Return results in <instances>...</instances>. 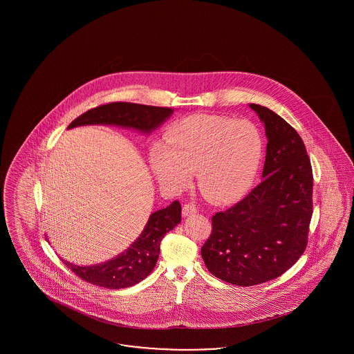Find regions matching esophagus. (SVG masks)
Masks as SVG:
<instances>
[{
  "instance_id": "obj_1",
  "label": "esophagus",
  "mask_w": 354,
  "mask_h": 354,
  "mask_svg": "<svg viewBox=\"0 0 354 354\" xmlns=\"http://www.w3.org/2000/svg\"><path fill=\"white\" fill-rule=\"evenodd\" d=\"M198 212V208L195 207V204H192V203H187L183 205V208H182V214H183V216H191V215H194V214H196Z\"/></svg>"
}]
</instances>
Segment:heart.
<instances>
[{
	"instance_id": "heart-1",
	"label": "heart",
	"mask_w": 354,
	"mask_h": 354,
	"mask_svg": "<svg viewBox=\"0 0 354 354\" xmlns=\"http://www.w3.org/2000/svg\"><path fill=\"white\" fill-rule=\"evenodd\" d=\"M264 140L247 120L195 115L171 124L165 145H155L150 166L158 183L185 189L196 172L205 199L231 204L251 188L261 162Z\"/></svg>"
}]
</instances>
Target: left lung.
<instances>
[{
    "mask_svg": "<svg viewBox=\"0 0 354 354\" xmlns=\"http://www.w3.org/2000/svg\"><path fill=\"white\" fill-rule=\"evenodd\" d=\"M250 107L268 139L263 180L212 216V232L201 251L214 276L240 286L273 280L299 260L313 212L312 166L301 136L270 109Z\"/></svg>",
    "mask_w": 354,
    "mask_h": 354,
    "instance_id": "left-lung-1",
    "label": "left lung"
}]
</instances>
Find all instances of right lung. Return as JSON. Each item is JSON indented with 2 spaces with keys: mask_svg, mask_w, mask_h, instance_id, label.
Wrapping results in <instances>:
<instances>
[{
  "mask_svg": "<svg viewBox=\"0 0 354 354\" xmlns=\"http://www.w3.org/2000/svg\"><path fill=\"white\" fill-rule=\"evenodd\" d=\"M174 113L172 109L155 107L138 103L114 102L86 111L73 120L68 129L90 124L119 126L133 129L142 134H151ZM182 220V207L178 201L169 207L152 212L142 234L118 256L94 266H77L62 261L77 276L94 286L107 289L129 288L140 283L151 273L160 252V241Z\"/></svg>",
  "mask_w": 354,
  "mask_h": 354,
  "instance_id": "right-lung-1",
  "label": "right lung"
}]
</instances>
